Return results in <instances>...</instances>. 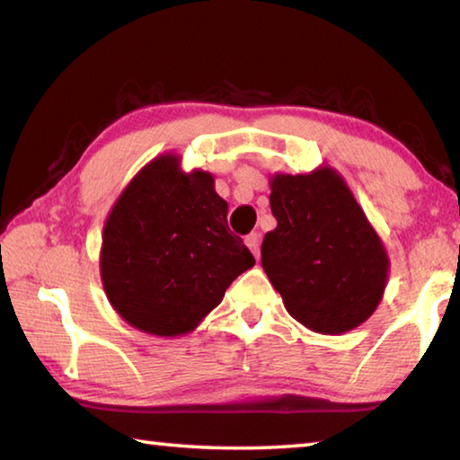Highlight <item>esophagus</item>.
Listing matches in <instances>:
<instances>
[{"label": "esophagus", "instance_id": "34e87169", "mask_svg": "<svg viewBox=\"0 0 460 460\" xmlns=\"http://www.w3.org/2000/svg\"><path fill=\"white\" fill-rule=\"evenodd\" d=\"M260 241H261V235L260 233H249V235L245 237V243L247 247L252 249V253L255 255V258L260 260Z\"/></svg>", "mask_w": 460, "mask_h": 460}]
</instances>
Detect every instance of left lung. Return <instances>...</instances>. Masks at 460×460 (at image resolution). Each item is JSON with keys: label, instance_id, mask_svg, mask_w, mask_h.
Listing matches in <instances>:
<instances>
[{"label": "left lung", "instance_id": "8db88e82", "mask_svg": "<svg viewBox=\"0 0 460 460\" xmlns=\"http://www.w3.org/2000/svg\"><path fill=\"white\" fill-rule=\"evenodd\" d=\"M261 266L292 318L323 334H342L376 313L389 260L376 229L332 168L276 174Z\"/></svg>", "mask_w": 460, "mask_h": 460}]
</instances>
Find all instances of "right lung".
Wrapping results in <instances>:
<instances>
[{
  "instance_id": "add662e5",
  "label": "right lung",
  "mask_w": 460,
  "mask_h": 460,
  "mask_svg": "<svg viewBox=\"0 0 460 460\" xmlns=\"http://www.w3.org/2000/svg\"><path fill=\"white\" fill-rule=\"evenodd\" d=\"M213 174L154 158L119 194L103 227L101 282L128 324L155 337L186 334L221 305L253 255L227 225Z\"/></svg>"
}]
</instances>
